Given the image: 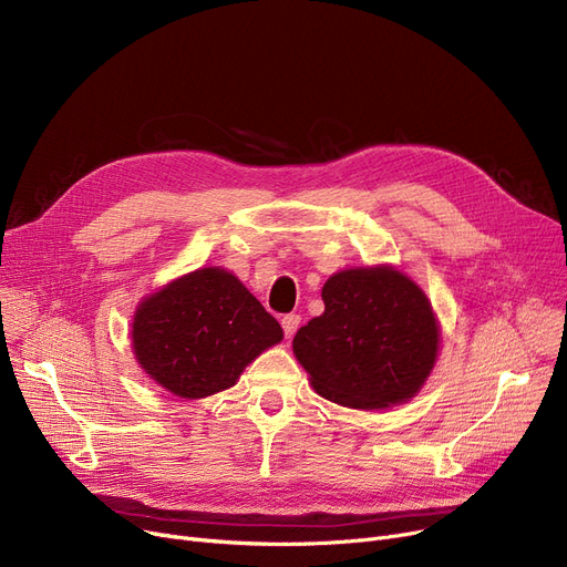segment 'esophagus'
Returning <instances> with one entry per match:
<instances>
[{
    "label": "esophagus",
    "mask_w": 567,
    "mask_h": 567,
    "mask_svg": "<svg viewBox=\"0 0 567 567\" xmlns=\"http://www.w3.org/2000/svg\"><path fill=\"white\" fill-rule=\"evenodd\" d=\"M282 331H285V338H291L293 333H296V329H299V323H301V317L299 315H285L282 317Z\"/></svg>",
    "instance_id": "esophagus-1"
}]
</instances>
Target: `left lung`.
<instances>
[{"instance_id": "obj_1", "label": "left lung", "mask_w": 567, "mask_h": 567, "mask_svg": "<svg viewBox=\"0 0 567 567\" xmlns=\"http://www.w3.org/2000/svg\"><path fill=\"white\" fill-rule=\"evenodd\" d=\"M323 312L293 336L315 391L342 406L409 400L436 361L439 326L423 289L389 266L326 280Z\"/></svg>"}]
</instances>
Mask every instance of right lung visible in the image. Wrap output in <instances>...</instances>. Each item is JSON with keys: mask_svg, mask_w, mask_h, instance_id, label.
I'll return each mask as SVG.
<instances>
[{"mask_svg": "<svg viewBox=\"0 0 567 567\" xmlns=\"http://www.w3.org/2000/svg\"><path fill=\"white\" fill-rule=\"evenodd\" d=\"M282 340L280 323L225 268H199L137 308L133 351L169 393L197 400L229 389Z\"/></svg>", "mask_w": 567, "mask_h": 567, "instance_id": "right-lung-1", "label": "right lung"}]
</instances>
